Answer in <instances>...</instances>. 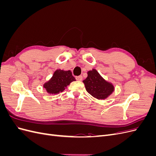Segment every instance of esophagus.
I'll list each match as a JSON object with an SVG mask.
<instances>
[{
  "instance_id": "esophagus-1",
  "label": "esophagus",
  "mask_w": 156,
  "mask_h": 156,
  "mask_svg": "<svg viewBox=\"0 0 156 156\" xmlns=\"http://www.w3.org/2000/svg\"><path fill=\"white\" fill-rule=\"evenodd\" d=\"M75 78H76L77 81H82L83 76H82V75H79V76H77Z\"/></svg>"
}]
</instances>
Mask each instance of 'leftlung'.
Segmentation results:
<instances>
[{"label": "left lung", "instance_id": "left-lung-1", "mask_svg": "<svg viewBox=\"0 0 156 156\" xmlns=\"http://www.w3.org/2000/svg\"><path fill=\"white\" fill-rule=\"evenodd\" d=\"M87 77L83 80L87 91L98 100H105L114 92L115 87L103 79L96 69L87 72Z\"/></svg>", "mask_w": 156, "mask_h": 156}]
</instances>
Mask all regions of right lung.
Returning <instances> with one entry per match:
<instances>
[{"label": "right lung", "mask_w": 156, "mask_h": 156, "mask_svg": "<svg viewBox=\"0 0 156 156\" xmlns=\"http://www.w3.org/2000/svg\"><path fill=\"white\" fill-rule=\"evenodd\" d=\"M75 81L70 70L56 69L53 76L44 84V88L49 94H57L63 92L69 84Z\"/></svg>", "instance_id": "add662e5"}]
</instances>
